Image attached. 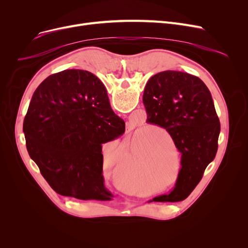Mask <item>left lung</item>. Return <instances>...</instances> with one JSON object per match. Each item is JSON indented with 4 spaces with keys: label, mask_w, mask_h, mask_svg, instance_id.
<instances>
[{
    "label": "left lung",
    "mask_w": 248,
    "mask_h": 248,
    "mask_svg": "<svg viewBox=\"0 0 248 248\" xmlns=\"http://www.w3.org/2000/svg\"><path fill=\"white\" fill-rule=\"evenodd\" d=\"M142 102L147 123L166 128L181 154L174 189L149 202L184 200L201 181L218 149L220 122L210 91L197 76L168 70L150 78Z\"/></svg>",
    "instance_id": "obj_1"
}]
</instances>
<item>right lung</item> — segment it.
I'll return each mask as SVG.
<instances>
[{
	"label": "right lung",
	"mask_w": 248,
	"mask_h": 248,
	"mask_svg": "<svg viewBox=\"0 0 248 248\" xmlns=\"http://www.w3.org/2000/svg\"><path fill=\"white\" fill-rule=\"evenodd\" d=\"M107 88L86 70L67 69L37 87L25 116L26 147L56 193L80 200H111L102 175V144L124 133Z\"/></svg>",
	"instance_id": "add662e5"
}]
</instances>
